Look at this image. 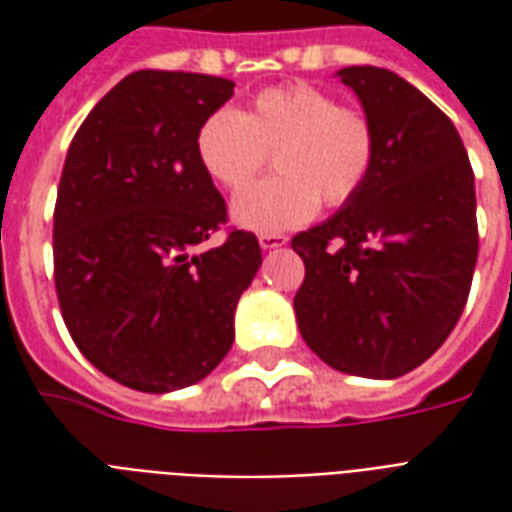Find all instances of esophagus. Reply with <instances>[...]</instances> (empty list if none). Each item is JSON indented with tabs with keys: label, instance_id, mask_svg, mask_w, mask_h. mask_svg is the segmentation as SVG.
Wrapping results in <instances>:
<instances>
[{
	"label": "esophagus",
	"instance_id": "1",
	"mask_svg": "<svg viewBox=\"0 0 512 512\" xmlns=\"http://www.w3.org/2000/svg\"><path fill=\"white\" fill-rule=\"evenodd\" d=\"M288 244V238L285 235H260V249H279V246Z\"/></svg>",
	"mask_w": 512,
	"mask_h": 512
}]
</instances>
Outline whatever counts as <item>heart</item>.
I'll use <instances>...</instances> for the list:
<instances>
[{"instance_id":"1","label":"heart","mask_w":512,"mask_h":512,"mask_svg":"<svg viewBox=\"0 0 512 512\" xmlns=\"http://www.w3.org/2000/svg\"><path fill=\"white\" fill-rule=\"evenodd\" d=\"M275 150L271 179L241 191L230 205L238 227L277 235L307 224L326 205H343L365 186L376 164V128L359 109L312 84L268 87L244 115L219 109L202 120L194 156L219 189L238 191Z\"/></svg>"}]
</instances>
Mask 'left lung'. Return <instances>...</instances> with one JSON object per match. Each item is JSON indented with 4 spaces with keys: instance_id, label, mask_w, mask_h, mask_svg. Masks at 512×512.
<instances>
[{
    "instance_id": "1",
    "label": "left lung",
    "mask_w": 512,
    "mask_h": 512,
    "mask_svg": "<svg viewBox=\"0 0 512 512\" xmlns=\"http://www.w3.org/2000/svg\"><path fill=\"white\" fill-rule=\"evenodd\" d=\"M376 128L356 197L293 238L301 337L323 362L397 378L436 354L461 318L477 263V200L452 120L414 84L373 65L337 71Z\"/></svg>"
}]
</instances>
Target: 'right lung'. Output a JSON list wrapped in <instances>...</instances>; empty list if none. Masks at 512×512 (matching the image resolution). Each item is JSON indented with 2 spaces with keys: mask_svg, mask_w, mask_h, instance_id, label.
<instances>
[{
  "mask_svg": "<svg viewBox=\"0 0 512 512\" xmlns=\"http://www.w3.org/2000/svg\"><path fill=\"white\" fill-rule=\"evenodd\" d=\"M235 82L136 71L73 136L54 208V285L73 343L104 376L175 392L216 370L235 340V307L263 263L233 230L194 156L202 120Z\"/></svg>",
  "mask_w": 512,
  "mask_h": 512,
  "instance_id": "right-lung-1",
  "label": "right lung"
}]
</instances>
